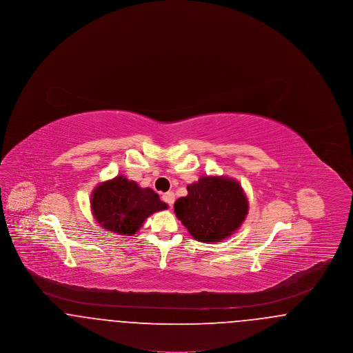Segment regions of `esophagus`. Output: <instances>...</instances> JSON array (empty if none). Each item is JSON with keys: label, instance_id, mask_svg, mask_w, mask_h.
<instances>
[{"label": "esophagus", "instance_id": "obj_1", "mask_svg": "<svg viewBox=\"0 0 353 353\" xmlns=\"http://www.w3.org/2000/svg\"><path fill=\"white\" fill-rule=\"evenodd\" d=\"M163 201L167 202L168 205H173V202H174V193L173 192H168V193H164L163 194Z\"/></svg>", "mask_w": 353, "mask_h": 353}]
</instances>
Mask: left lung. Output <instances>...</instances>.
I'll list each match as a JSON object with an SVG mask.
<instances>
[{
	"label": "left lung",
	"mask_w": 353,
	"mask_h": 353,
	"mask_svg": "<svg viewBox=\"0 0 353 353\" xmlns=\"http://www.w3.org/2000/svg\"><path fill=\"white\" fill-rule=\"evenodd\" d=\"M174 202V213L200 242H219L234 233L249 212L242 186L225 176H202Z\"/></svg>",
	"instance_id": "left-lung-1"
}]
</instances>
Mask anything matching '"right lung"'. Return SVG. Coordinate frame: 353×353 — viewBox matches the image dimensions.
I'll list each match as a JSON object with an SVG mask.
<instances>
[{"label":"right lung","instance_id":"right-lung-1","mask_svg":"<svg viewBox=\"0 0 353 353\" xmlns=\"http://www.w3.org/2000/svg\"><path fill=\"white\" fill-rule=\"evenodd\" d=\"M90 202L101 228L120 235L134 234L147 217L168 208L151 188H140L121 174L98 185Z\"/></svg>","mask_w":353,"mask_h":353}]
</instances>
